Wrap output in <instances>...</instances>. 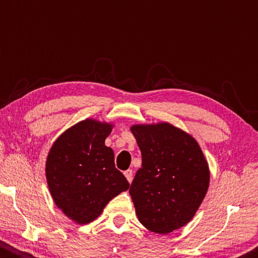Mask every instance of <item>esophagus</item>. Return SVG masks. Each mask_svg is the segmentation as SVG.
<instances>
[{"label":"esophagus","mask_w":258,"mask_h":258,"mask_svg":"<svg viewBox=\"0 0 258 258\" xmlns=\"http://www.w3.org/2000/svg\"><path fill=\"white\" fill-rule=\"evenodd\" d=\"M123 174H124V176L126 177V179H128V181L132 183V181H133V178H134V176H133V170L132 169H128V170H125L124 172H123Z\"/></svg>","instance_id":"obj_1"}]
</instances>
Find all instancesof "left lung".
Listing matches in <instances>:
<instances>
[{
	"instance_id": "8db88e82",
	"label": "left lung",
	"mask_w": 258,
	"mask_h": 258,
	"mask_svg": "<svg viewBox=\"0 0 258 258\" xmlns=\"http://www.w3.org/2000/svg\"><path fill=\"white\" fill-rule=\"evenodd\" d=\"M130 130L142 155L129 189L136 215L148 230L170 234L192 220L207 195V158L190 134L168 122Z\"/></svg>"
}]
</instances>
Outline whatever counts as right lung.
<instances>
[{
  "label": "right lung",
  "instance_id": "1",
  "mask_svg": "<svg viewBox=\"0 0 258 258\" xmlns=\"http://www.w3.org/2000/svg\"><path fill=\"white\" fill-rule=\"evenodd\" d=\"M114 124L83 119L57 137L45 162L49 191L58 209L77 224L100 216L110 201L129 188L104 144Z\"/></svg>",
  "mask_w": 258,
  "mask_h": 258
}]
</instances>
